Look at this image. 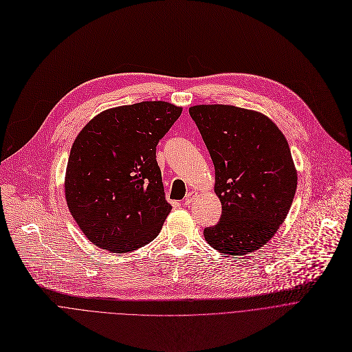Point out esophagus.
<instances>
[{
    "label": "esophagus",
    "instance_id": "34e87169",
    "mask_svg": "<svg viewBox=\"0 0 352 352\" xmlns=\"http://www.w3.org/2000/svg\"><path fill=\"white\" fill-rule=\"evenodd\" d=\"M195 193H196V192L190 190V192L185 196V199H184V205H185V206H189V205L192 204V200L195 199Z\"/></svg>",
    "mask_w": 352,
    "mask_h": 352
}]
</instances>
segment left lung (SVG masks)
I'll return each mask as SVG.
<instances>
[{
  "label": "left lung",
  "mask_w": 352,
  "mask_h": 352,
  "mask_svg": "<svg viewBox=\"0 0 352 352\" xmlns=\"http://www.w3.org/2000/svg\"><path fill=\"white\" fill-rule=\"evenodd\" d=\"M214 164L221 219L205 228L212 248L230 256L261 249L285 220L296 168L285 136L265 114L227 104L189 109Z\"/></svg>",
  "instance_id": "left-lung-1"
}]
</instances>
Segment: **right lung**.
Wrapping results in <instances>:
<instances>
[{
  "instance_id": "add662e5",
  "label": "right lung",
  "mask_w": 352,
  "mask_h": 352,
  "mask_svg": "<svg viewBox=\"0 0 352 352\" xmlns=\"http://www.w3.org/2000/svg\"><path fill=\"white\" fill-rule=\"evenodd\" d=\"M182 107L142 102L104 110L78 133L67 164L68 209L96 246L126 254L157 236L171 212L156 146Z\"/></svg>"
}]
</instances>
